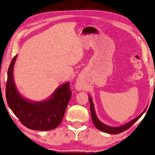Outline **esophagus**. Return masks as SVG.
Segmentation results:
<instances>
[{"label": "esophagus", "instance_id": "1", "mask_svg": "<svg viewBox=\"0 0 155 155\" xmlns=\"http://www.w3.org/2000/svg\"><path fill=\"white\" fill-rule=\"evenodd\" d=\"M84 84L81 80H78L77 81V83H76V88H77L78 91L83 90L84 88Z\"/></svg>", "mask_w": 155, "mask_h": 155}]
</instances>
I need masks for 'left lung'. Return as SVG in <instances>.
Wrapping results in <instances>:
<instances>
[{
	"label": "left lung",
	"mask_w": 155,
	"mask_h": 155,
	"mask_svg": "<svg viewBox=\"0 0 155 155\" xmlns=\"http://www.w3.org/2000/svg\"><path fill=\"white\" fill-rule=\"evenodd\" d=\"M88 99H89V102H90L91 113L92 120H93L94 126L97 127V129L103 131V132L109 133V134H119L120 133L124 132V130L128 129V128H129L130 127L133 126V124L135 123L137 120L139 119L140 117L144 114V111L146 110H144L143 113L139 115V116H138L135 118H134L133 120H130V122H128V123L127 124H124L123 125H122V126H120V127H110V126H108V125H107V124H103V123H101V122L99 120V119H98L96 113H95L93 100H92V98L90 97H88Z\"/></svg>",
	"instance_id": "8db88e82"
}]
</instances>
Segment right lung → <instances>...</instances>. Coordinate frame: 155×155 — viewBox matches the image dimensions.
<instances>
[{"instance_id":"add662e5","label":"right lung","mask_w":155,"mask_h":155,"mask_svg":"<svg viewBox=\"0 0 155 155\" xmlns=\"http://www.w3.org/2000/svg\"><path fill=\"white\" fill-rule=\"evenodd\" d=\"M17 55L12 58L8 70L6 97L8 107L21 123L30 129L50 130L61 123L72 93L70 83L56 89L51 97L41 102L29 101L19 94L13 78V69Z\"/></svg>"}]
</instances>
